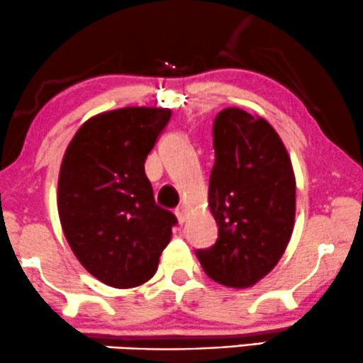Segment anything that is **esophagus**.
<instances>
[{"label":"esophagus","mask_w":363,"mask_h":363,"mask_svg":"<svg viewBox=\"0 0 363 363\" xmlns=\"http://www.w3.org/2000/svg\"><path fill=\"white\" fill-rule=\"evenodd\" d=\"M176 217H177V220H179V223L186 222V218H187V208L184 207V206L177 207V208H176Z\"/></svg>","instance_id":"34e87169"}]
</instances>
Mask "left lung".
I'll use <instances>...</instances> for the list:
<instances>
[{
  "label": "left lung",
  "instance_id": "left-lung-1",
  "mask_svg": "<svg viewBox=\"0 0 363 363\" xmlns=\"http://www.w3.org/2000/svg\"><path fill=\"white\" fill-rule=\"evenodd\" d=\"M213 150L208 207L218 238L197 258L216 283L252 288L277 267L293 235V164L273 126L242 108L217 115Z\"/></svg>",
  "mask_w": 363,
  "mask_h": 363
}]
</instances>
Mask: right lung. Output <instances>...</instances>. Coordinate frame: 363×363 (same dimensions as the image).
<instances>
[{
    "label": "right lung",
    "instance_id": "add662e5",
    "mask_svg": "<svg viewBox=\"0 0 363 363\" xmlns=\"http://www.w3.org/2000/svg\"><path fill=\"white\" fill-rule=\"evenodd\" d=\"M169 108L126 106L91 116L69 143L57 211L75 257L91 277L128 289L155 277L176 216L156 206L145 161Z\"/></svg>",
    "mask_w": 363,
    "mask_h": 363
}]
</instances>
